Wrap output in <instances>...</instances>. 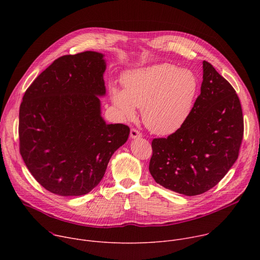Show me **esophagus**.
<instances>
[{
    "label": "esophagus",
    "mask_w": 260,
    "mask_h": 260,
    "mask_svg": "<svg viewBox=\"0 0 260 260\" xmlns=\"http://www.w3.org/2000/svg\"><path fill=\"white\" fill-rule=\"evenodd\" d=\"M141 137H142V134L138 129H136V128L131 129V138L132 139H139Z\"/></svg>",
    "instance_id": "1"
}]
</instances>
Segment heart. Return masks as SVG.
<instances>
[{"instance_id": "obj_1", "label": "heart", "mask_w": 260, "mask_h": 260, "mask_svg": "<svg viewBox=\"0 0 260 260\" xmlns=\"http://www.w3.org/2000/svg\"><path fill=\"white\" fill-rule=\"evenodd\" d=\"M124 89L112 83L110 96L123 119H133L142 108L147 128L160 136L180 129L189 118L199 92V79L188 69L156 63L128 71Z\"/></svg>"}]
</instances>
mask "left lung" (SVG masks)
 <instances>
[{
  "mask_svg": "<svg viewBox=\"0 0 260 260\" xmlns=\"http://www.w3.org/2000/svg\"><path fill=\"white\" fill-rule=\"evenodd\" d=\"M244 119L238 94L208 61H203L201 94L184 125L153 139L149 172L167 189L188 197L220 182L239 156Z\"/></svg>",
  "mask_w": 260,
  "mask_h": 260,
  "instance_id": "left-lung-1",
  "label": "left lung"
}]
</instances>
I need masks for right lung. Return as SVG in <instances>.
Instances as JSON below:
<instances>
[{
	"label": "right lung",
	"mask_w": 260,
	"mask_h": 260,
	"mask_svg": "<svg viewBox=\"0 0 260 260\" xmlns=\"http://www.w3.org/2000/svg\"><path fill=\"white\" fill-rule=\"evenodd\" d=\"M104 54L84 51L55 59L26 89L19 109V151L42 186L61 197L91 191L128 138L125 124H107Z\"/></svg>",
	"instance_id": "add662e5"
}]
</instances>
